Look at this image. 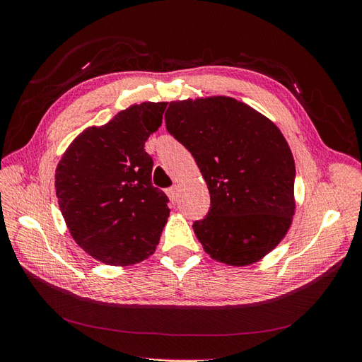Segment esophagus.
I'll return each instance as SVG.
<instances>
[{
    "label": "esophagus",
    "instance_id": "esophagus-1",
    "mask_svg": "<svg viewBox=\"0 0 362 362\" xmlns=\"http://www.w3.org/2000/svg\"><path fill=\"white\" fill-rule=\"evenodd\" d=\"M168 196L170 198V201L173 202V204H177L178 202V196H180V190H178V187L177 185H175V187H170L169 190H168Z\"/></svg>",
    "mask_w": 362,
    "mask_h": 362
}]
</instances>
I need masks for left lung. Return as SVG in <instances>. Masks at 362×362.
<instances>
[{
	"label": "left lung",
	"instance_id": "8db88e82",
	"mask_svg": "<svg viewBox=\"0 0 362 362\" xmlns=\"http://www.w3.org/2000/svg\"><path fill=\"white\" fill-rule=\"evenodd\" d=\"M166 128L187 148L210 192L194 234L213 259L249 266L286 237L296 210L294 158L281 129L229 96L172 101Z\"/></svg>",
	"mask_w": 362,
	"mask_h": 362
}]
</instances>
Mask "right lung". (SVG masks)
<instances>
[{"mask_svg":"<svg viewBox=\"0 0 362 362\" xmlns=\"http://www.w3.org/2000/svg\"><path fill=\"white\" fill-rule=\"evenodd\" d=\"M168 103H141L110 122L86 128L56 169L60 211L75 243L108 266L154 254L169 217L168 196L151 182L145 141L160 128Z\"/></svg>","mask_w":362,"mask_h":362,"instance_id":"add662e5","label":"right lung"}]
</instances>
